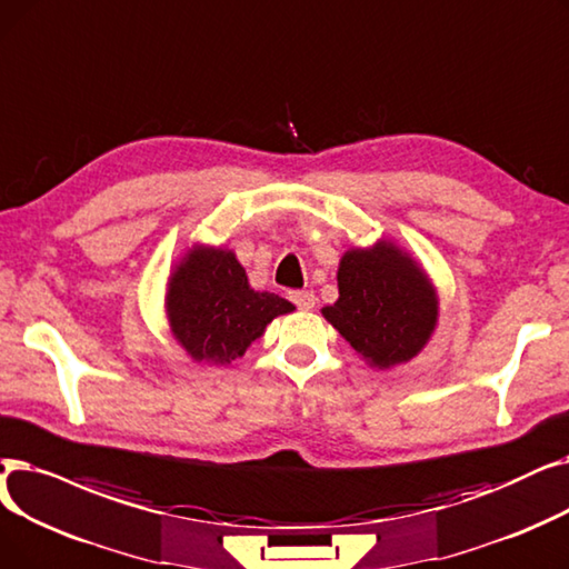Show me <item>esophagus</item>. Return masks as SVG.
Listing matches in <instances>:
<instances>
[{"mask_svg":"<svg viewBox=\"0 0 569 569\" xmlns=\"http://www.w3.org/2000/svg\"><path fill=\"white\" fill-rule=\"evenodd\" d=\"M289 299L299 306V310H312L315 308V303H317V299H315V293L312 291H291V296Z\"/></svg>","mask_w":569,"mask_h":569,"instance_id":"esophagus-1","label":"esophagus"}]
</instances>
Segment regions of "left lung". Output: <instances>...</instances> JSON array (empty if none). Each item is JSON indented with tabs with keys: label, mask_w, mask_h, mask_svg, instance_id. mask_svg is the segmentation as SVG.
<instances>
[{
	"label": "left lung",
	"mask_w": 569,
	"mask_h": 569,
	"mask_svg": "<svg viewBox=\"0 0 569 569\" xmlns=\"http://www.w3.org/2000/svg\"><path fill=\"white\" fill-rule=\"evenodd\" d=\"M338 293L321 315L370 368L389 370L412 361L438 327L436 287L393 240L349 248L338 266Z\"/></svg>",
	"instance_id": "1"
}]
</instances>
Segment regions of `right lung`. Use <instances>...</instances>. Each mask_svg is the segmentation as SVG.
I'll list each match as a JSON object with an SVG mask.
<instances>
[{
	"label": "right lung",
	"instance_id": "1",
	"mask_svg": "<svg viewBox=\"0 0 569 569\" xmlns=\"http://www.w3.org/2000/svg\"><path fill=\"white\" fill-rule=\"evenodd\" d=\"M167 319L178 345L197 363L227 366L293 306L278 293L254 291L233 250L192 246L171 268Z\"/></svg>",
	"mask_w": 569,
	"mask_h": 569
}]
</instances>
